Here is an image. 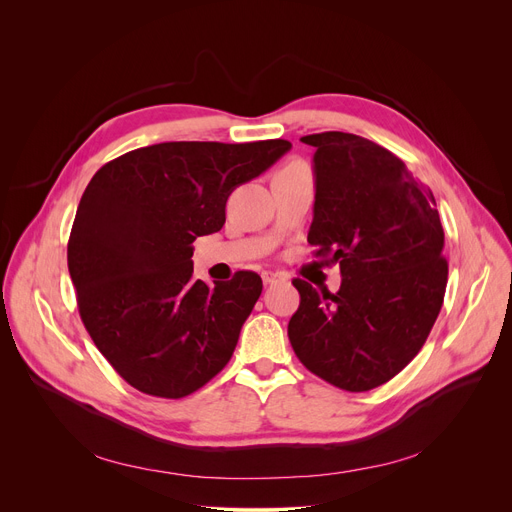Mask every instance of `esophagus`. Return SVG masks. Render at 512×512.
<instances>
[{
	"mask_svg": "<svg viewBox=\"0 0 512 512\" xmlns=\"http://www.w3.org/2000/svg\"><path fill=\"white\" fill-rule=\"evenodd\" d=\"M261 278H263V284H265V286H272V284H278V282L284 280L280 274H274V272H263Z\"/></svg>",
	"mask_w": 512,
	"mask_h": 512,
	"instance_id": "1",
	"label": "esophagus"
}]
</instances>
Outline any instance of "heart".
<instances>
[{"label":"heart","mask_w":512,"mask_h":512,"mask_svg":"<svg viewBox=\"0 0 512 512\" xmlns=\"http://www.w3.org/2000/svg\"><path fill=\"white\" fill-rule=\"evenodd\" d=\"M290 166H303V164H301V161H292V164H290Z\"/></svg>","instance_id":"b5f03b06"}]
</instances>
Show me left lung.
Listing matches in <instances>:
<instances>
[{"label":"left lung","mask_w":512,"mask_h":512,"mask_svg":"<svg viewBox=\"0 0 512 512\" xmlns=\"http://www.w3.org/2000/svg\"><path fill=\"white\" fill-rule=\"evenodd\" d=\"M315 147L309 245L340 263L336 294L294 278L288 321L299 361L321 380L367 392L421 351L444 303L448 261L436 199L382 145L348 132L307 134Z\"/></svg>","instance_id":"obj_1"}]
</instances>
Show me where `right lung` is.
<instances>
[{"label":"right lung","instance_id":"add662e5","mask_svg":"<svg viewBox=\"0 0 512 512\" xmlns=\"http://www.w3.org/2000/svg\"><path fill=\"white\" fill-rule=\"evenodd\" d=\"M176 141L128 151L97 170L78 203L68 270L80 319L132 388L184 398L230 361L261 278H193V240L222 230L234 188L290 149Z\"/></svg>","mask_w":512,"mask_h":512}]
</instances>
